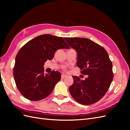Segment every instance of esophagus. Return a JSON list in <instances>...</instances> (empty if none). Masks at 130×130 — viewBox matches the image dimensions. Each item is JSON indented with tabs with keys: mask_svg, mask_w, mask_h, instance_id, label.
I'll return each mask as SVG.
<instances>
[{
	"mask_svg": "<svg viewBox=\"0 0 130 130\" xmlns=\"http://www.w3.org/2000/svg\"><path fill=\"white\" fill-rule=\"evenodd\" d=\"M67 76L66 75H64V74H62V75H61V78H64L66 77Z\"/></svg>",
	"mask_w": 130,
	"mask_h": 130,
	"instance_id": "esophagus-1",
	"label": "esophagus"
}]
</instances>
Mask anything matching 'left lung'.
I'll use <instances>...</instances> for the list:
<instances>
[{
  "label": "left lung",
  "mask_w": 130,
  "mask_h": 130,
  "mask_svg": "<svg viewBox=\"0 0 130 130\" xmlns=\"http://www.w3.org/2000/svg\"><path fill=\"white\" fill-rule=\"evenodd\" d=\"M77 53L76 65L85 80L73 76L74 84L69 87L71 95L78 103L91 105L100 100L107 92L113 78L112 63L106 50L86 38H64Z\"/></svg>",
  "instance_id": "left-lung-1"
}]
</instances>
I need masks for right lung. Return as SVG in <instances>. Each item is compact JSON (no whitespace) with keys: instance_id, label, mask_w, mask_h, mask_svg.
Instances as JSON below:
<instances>
[{"instance_id":"right-lung-1","label":"right lung","mask_w":130,"mask_h":130,"mask_svg":"<svg viewBox=\"0 0 130 130\" xmlns=\"http://www.w3.org/2000/svg\"><path fill=\"white\" fill-rule=\"evenodd\" d=\"M64 38L44 34L29 41L15 58L13 77L22 95L31 101L44 99L61 80L59 72L44 74V63L54 57L57 50L69 49Z\"/></svg>"}]
</instances>
